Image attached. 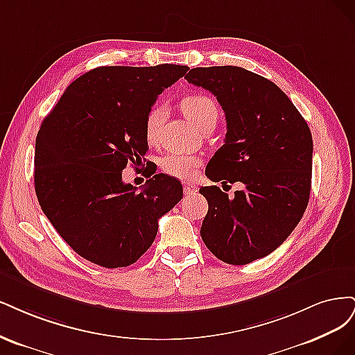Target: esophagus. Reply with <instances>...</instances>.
<instances>
[{"mask_svg": "<svg viewBox=\"0 0 355 355\" xmlns=\"http://www.w3.org/2000/svg\"><path fill=\"white\" fill-rule=\"evenodd\" d=\"M182 189H184V194H196V191H198V187L191 184V182H184Z\"/></svg>", "mask_w": 355, "mask_h": 355, "instance_id": "esophagus-1", "label": "esophagus"}]
</instances>
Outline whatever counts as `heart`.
Segmentation results:
<instances>
[{
	"instance_id": "heart-1",
	"label": "heart",
	"mask_w": 355,
	"mask_h": 355,
	"mask_svg": "<svg viewBox=\"0 0 355 355\" xmlns=\"http://www.w3.org/2000/svg\"><path fill=\"white\" fill-rule=\"evenodd\" d=\"M180 106L182 112H184V115L189 118V121L193 125H196L199 130L207 122L216 121V118H218V106H216L215 100L207 94H189L181 100ZM164 119V106L157 105L148 110L144 122V135L148 144H155L157 141L159 131H161ZM200 162V157L196 155L168 153L162 157L161 169L171 177L189 180L194 175V173H196Z\"/></svg>"
}]
</instances>
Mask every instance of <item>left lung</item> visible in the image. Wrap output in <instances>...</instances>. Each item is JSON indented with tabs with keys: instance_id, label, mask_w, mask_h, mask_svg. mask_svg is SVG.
Wrapping results in <instances>:
<instances>
[{
	"instance_id": "obj_1",
	"label": "left lung",
	"mask_w": 355,
	"mask_h": 355,
	"mask_svg": "<svg viewBox=\"0 0 355 355\" xmlns=\"http://www.w3.org/2000/svg\"><path fill=\"white\" fill-rule=\"evenodd\" d=\"M184 78L211 91L225 113L224 144L205 174L243 184L232 198L216 186L199 190L208 200L200 236L216 258L245 266L276 250L302 218L311 190V131L276 84L243 67H194Z\"/></svg>"
}]
</instances>
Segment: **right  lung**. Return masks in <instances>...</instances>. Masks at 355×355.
Here are the masks:
<instances>
[{
    "instance_id": "obj_1",
    "label": "right lung",
    "mask_w": 355,
    "mask_h": 355,
    "mask_svg": "<svg viewBox=\"0 0 355 355\" xmlns=\"http://www.w3.org/2000/svg\"><path fill=\"white\" fill-rule=\"evenodd\" d=\"M187 71L96 67L66 88L41 123L33 173L41 209L64 242L97 266L134 264L152 246L159 218L182 198L174 177L153 173L137 191L122 171L144 159L147 113Z\"/></svg>"
}]
</instances>
